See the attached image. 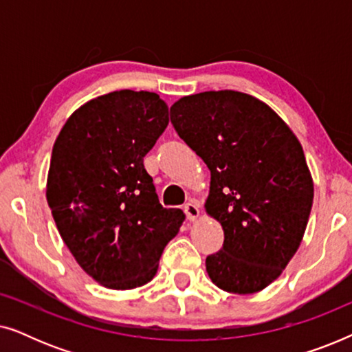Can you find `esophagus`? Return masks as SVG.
Here are the masks:
<instances>
[{"label":"esophagus","mask_w":352,"mask_h":352,"mask_svg":"<svg viewBox=\"0 0 352 352\" xmlns=\"http://www.w3.org/2000/svg\"><path fill=\"white\" fill-rule=\"evenodd\" d=\"M184 213L187 216V219L195 221L200 216V210H199V206H197L195 204H187L184 206Z\"/></svg>","instance_id":"obj_1"}]
</instances>
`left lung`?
Returning a JSON list of instances; mask_svg holds the SVG:
<instances>
[{
    "mask_svg": "<svg viewBox=\"0 0 352 352\" xmlns=\"http://www.w3.org/2000/svg\"><path fill=\"white\" fill-rule=\"evenodd\" d=\"M170 117L211 173L205 210L224 230L223 248L206 258L211 282L261 292L290 263L311 214L314 184L300 141L267 104L239 91L186 96Z\"/></svg>",
    "mask_w": 352,
    "mask_h": 352,
    "instance_id": "obj_1",
    "label": "left lung"
}]
</instances>
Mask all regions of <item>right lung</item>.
I'll list each match as a JSON object with an SVG mask.
<instances>
[{
  "label": "right lung",
  "instance_id": "add662e5",
  "mask_svg": "<svg viewBox=\"0 0 352 352\" xmlns=\"http://www.w3.org/2000/svg\"><path fill=\"white\" fill-rule=\"evenodd\" d=\"M148 91L99 96L70 115L54 147L46 199L81 269L112 290L151 282L184 213L163 208L144 157L168 126Z\"/></svg>",
  "mask_w": 352,
  "mask_h": 352
}]
</instances>
